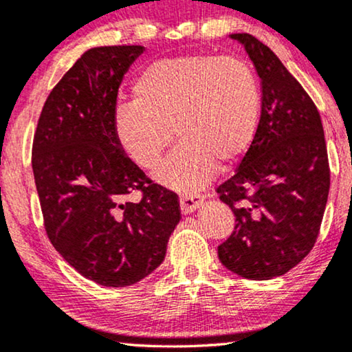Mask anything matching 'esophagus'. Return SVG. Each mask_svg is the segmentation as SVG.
Returning <instances> with one entry per match:
<instances>
[{"label":"esophagus","instance_id":"esophagus-1","mask_svg":"<svg viewBox=\"0 0 352 352\" xmlns=\"http://www.w3.org/2000/svg\"><path fill=\"white\" fill-rule=\"evenodd\" d=\"M204 201V196L201 195H185L180 198V209H182V214H191L195 212V210H198L201 208V204H203Z\"/></svg>","mask_w":352,"mask_h":352}]
</instances>
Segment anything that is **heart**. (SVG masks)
<instances>
[{
    "mask_svg": "<svg viewBox=\"0 0 352 352\" xmlns=\"http://www.w3.org/2000/svg\"><path fill=\"white\" fill-rule=\"evenodd\" d=\"M261 117L259 83L251 65L232 56L188 54L148 65L133 83V101L119 102L117 143L144 170L157 166L173 130L182 143L157 168L167 188L193 193L240 161Z\"/></svg>",
    "mask_w": 352,
    "mask_h": 352,
    "instance_id": "heart-1",
    "label": "heart"
}]
</instances>
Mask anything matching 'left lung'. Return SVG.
<instances>
[{"label": "left lung", "mask_w": 352, "mask_h": 352, "mask_svg": "<svg viewBox=\"0 0 352 352\" xmlns=\"http://www.w3.org/2000/svg\"><path fill=\"white\" fill-rule=\"evenodd\" d=\"M261 78L254 142L230 180L217 188L235 214V232L219 246L223 267L243 278L270 280L314 248L330 190V167L316 104L269 46L232 34Z\"/></svg>", "instance_id": "8db88e82"}]
</instances>
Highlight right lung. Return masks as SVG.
<instances>
[{"label":"right lung","mask_w":352,"mask_h":352,"mask_svg":"<svg viewBox=\"0 0 352 352\" xmlns=\"http://www.w3.org/2000/svg\"><path fill=\"white\" fill-rule=\"evenodd\" d=\"M144 46L85 51L53 88L34 138L32 167L54 250L102 287L135 285L162 264L180 222L179 196L146 179L117 143V91ZM135 189L140 204H122Z\"/></svg>","instance_id":"right-lung-1"}]
</instances>
